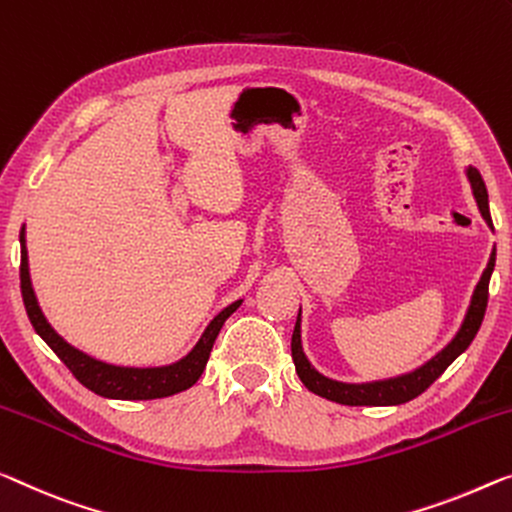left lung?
I'll return each instance as SVG.
<instances>
[{"label": "left lung", "instance_id": "obj_1", "mask_svg": "<svg viewBox=\"0 0 512 512\" xmlns=\"http://www.w3.org/2000/svg\"><path fill=\"white\" fill-rule=\"evenodd\" d=\"M467 178L471 183V190H474V199L478 203V210H481L483 219L487 226L492 229V217H490V203H487V190L481 174L478 169L469 167L467 169ZM494 263H497V247L492 249L490 254V263H487L485 272L481 281L476 283L474 295H471V304L467 309V316L462 320V327L458 329V334L446 348L439 352V355L426 361L421 368H416L412 373L398 375V377H389V380H377V382H366V384H348V382H336L329 380L322 373H318L316 368L311 366V361L306 359L304 350H302V329H300V313H297V322H295V332H293V341H290V350H293V361H295V371L300 375V380L304 382V387L316 393V396H322L327 400H334V403L341 405H403L407 400H412L416 396H421L432 382L442 375L448 366L458 359L462 352L469 348V343L474 341V336L481 329V322L487 309V288H490V277L494 270Z\"/></svg>", "mask_w": 512, "mask_h": 512}]
</instances>
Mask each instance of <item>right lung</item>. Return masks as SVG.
I'll list each match as a JSON object with an SVG mask.
<instances>
[{
  "label": "right lung",
  "instance_id": "1",
  "mask_svg": "<svg viewBox=\"0 0 512 512\" xmlns=\"http://www.w3.org/2000/svg\"><path fill=\"white\" fill-rule=\"evenodd\" d=\"M20 288H22V302H25L27 316L34 325L36 334L50 345L68 371L80 380L86 389L98 393L102 398H114V400H153V398H167L174 396L178 391L190 389L192 384L199 380L203 368L208 364L210 350L215 345V338L219 329L226 322V318L238 309L242 300L226 306L224 311H219L215 318L210 320L206 332L201 334L199 343L187 352L183 359H178L176 364L169 366H155V368H132V366H114L105 364V361L93 359L86 352L77 350L64 341L54 327L43 316L41 306L31 288L29 277V258H27V245H25V226L20 231Z\"/></svg>",
  "mask_w": 512,
  "mask_h": 512
}]
</instances>
